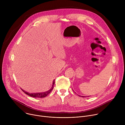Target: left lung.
<instances>
[{"mask_svg": "<svg viewBox=\"0 0 125 125\" xmlns=\"http://www.w3.org/2000/svg\"><path fill=\"white\" fill-rule=\"evenodd\" d=\"M80 96V95H79ZM81 96V97H85V96Z\"/></svg>", "mask_w": 125, "mask_h": 125, "instance_id": "left-lung-1", "label": "left lung"}]
</instances>
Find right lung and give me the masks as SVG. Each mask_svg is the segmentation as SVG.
<instances>
[{"label":"right lung","instance_id":"right-lung-1","mask_svg":"<svg viewBox=\"0 0 125 125\" xmlns=\"http://www.w3.org/2000/svg\"><path fill=\"white\" fill-rule=\"evenodd\" d=\"M54 83H55V80H53V84L52 85V87L51 88V89H50V90L46 92H44V93H33V94H30L29 93H27L24 91H23L22 89H21V90H22V91L25 93L26 94L28 95L29 96H31V97H35V98H43V97H44L45 96H46L48 94H49L51 92V91L52 90V89L53 88V86H54Z\"/></svg>","mask_w":125,"mask_h":125}]
</instances>
